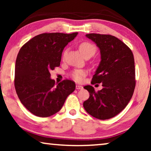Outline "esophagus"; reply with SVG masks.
Instances as JSON below:
<instances>
[{
  "mask_svg": "<svg viewBox=\"0 0 151 151\" xmlns=\"http://www.w3.org/2000/svg\"><path fill=\"white\" fill-rule=\"evenodd\" d=\"M76 89H78V90L82 89V88H83V86H81V85H79V84H77V85H76Z\"/></svg>",
  "mask_w": 151,
  "mask_h": 151,
  "instance_id": "1",
  "label": "esophagus"
}]
</instances>
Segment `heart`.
Segmentation results:
<instances>
[{
  "mask_svg": "<svg viewBox=\"0 0 151 151\" xmlns=\"http://www.w3.org/2000/svg\"><path fill=\"white\" fill-rule=\"evenodd\" d=\"M80 50L84 56L91 54L94 55L96 51V47L93 44L89 42H83L80 45ZM86 75V71L82 69H76L71 72V76L76 82H82Z\"/></svg>",
  "mask_w": 151,
  "mask_h": 151,
  "instance_id": "1",
  "label": "heart"
}]
</instances>
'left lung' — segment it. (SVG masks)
Instances as JSON below:
<instances>
[{
	"label": "left lung",
	"instance_id": "1",
	"mask_svg": "<svg viewBox=\"0 0 151 151\" xmlns=\"http://www.w3.org/2000/svg\"><path fill=\"white\" fill-rule=\"evenodd\" d=\"M100 50L101 62L91 83H101L103 88L96 91L92 86H84L89 98L83 106L88 114L107 119L119 114L129 104L135 87V61L131 49L116 37L88 34Z\"/></svg>",
	"mask_w": 151,
	"mask_h": 151
}]
</instances>
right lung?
Listing matches in <instances>:
<instances>
[{
	"instance_id": "obj_1",
	"label": "right lung",
	"mask_w": 151,
	"mask_h": 151,
	"mask_svg": "<svg viewBox=\"0 0 151 151\" xmlns=\"http://www.w3.org/2000/svg\"><path fill=\"white\" fill-rule=\"evenodd\" d=\"M78 32L45 33L35 36L20 48L16 58L14 86L18 98L36 116L49 117L60 110L75 82L64 80L58 84L50 71L60 65L62 53Z\"/></svg>"
}]
</instances>
